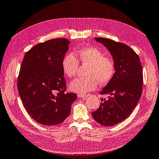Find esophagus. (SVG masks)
I'll return each instance as SVG.
<instances>
[{
	"instance_id": "34e87169",
	"label": "esophagus",
	"mask_w": 159,
	"mask_h": 159,
	"mask_svg": "<svg viewBox=\"0 0 159 159\" xmlns=\"http://www.w3.org/2000/svg\"><path fill=\"white\" fill-rule=\"evenodd\" d=\"M78 98H87V97H89V94H87V95H84V94H78Z\"/></svg>"
}]
</instances>
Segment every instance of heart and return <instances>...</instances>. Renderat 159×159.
Wrapping results in <instances>:
<instances>
[{
	"mask_svg": "<svg viewBox=\"0 0 159 159\" xmlns=\"http://www.w3.org/2000/svg\"><path fill=\"white\" fill-rule=\"evenodd\" d=\"M68 53L62 60L63 71L69 78L75 76L78 70L79 62L88 65L87 77L76 79L70 84L71 91L79 94H84L95 90L98 83L106 84L112 80L115 73V64L111 57L104 56L102 51L94 47H84L75 53Z\"/></svg>",
	"mask_w": 159,
	"mask_h": 159,
	"instance_id": "obj_1",
	"label": "heart"
}]
</instances>
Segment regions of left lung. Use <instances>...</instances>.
I'll use <instances>...</instances> for the list:
<instances>
[{
  "mask_svg": "<svg viewBox=\"0 0 159 159\" xmlns=\"http://www.w3.org/2000/svg\"><path fill=\"white\" fill-rule=\"evenodd\" d=\"M95 39L108 49L116 70L112 80L99 92L109 95L108 99H101L99 108L91 114L100 125L114 126L129 116L138 104L142 93V67L138 54L128 45L109 39Z\"/></svg>",
  "mask_w": 159,
  "mask_h": 159,
  "instance_id": "left-lung-1",
  "label": "left lung"
}]
</instances>
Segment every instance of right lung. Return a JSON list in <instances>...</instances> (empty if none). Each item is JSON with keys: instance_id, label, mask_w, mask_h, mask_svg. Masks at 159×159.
Returning <instances> with one entry per match:
<instances>
[{"instance_id": "1", "label": "right lung", "mask_w": 159, "mask_h": 159, "mask_svg": "<svg viewBox=\"0 0 159 159\" xmlns=\"http://www.w3.org/2000/svg\"><path fill=\"white\" fill-rule=\"evenodd\" d=\"M70 41L64 38L40 43L25 53L17 89L25 110L37 123L51 126L70 114L76 94L66 93L61 63Z\"/></svg>"}]
</instances>
